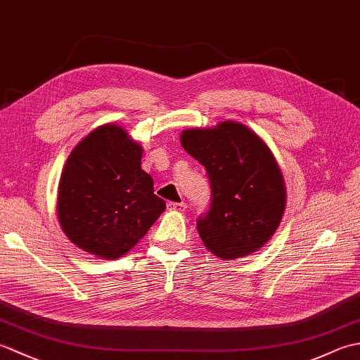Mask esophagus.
I'll list each match as a JSON object with an SVG mask.
<instances>
[{
  "instance_id": "34e87169",
  "label": "esophagus",
  "mask_w": 360,
  "mask_h": 360,
  "mask_svg": "<svg viewBox=\"0 0 360 360\" xmlns=\"http://www.w3.org/2000/svg\"><path fill=\"white\" fill-rule=\"evenodd\" d=\"M168 210H174V212H186L187 204L186 202H168L167 204Z\"/></svg>"
}]
</instances>
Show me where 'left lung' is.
Returning <instances> with one entry per match:
<instances>
[{
	"instance_id": "left-lung-1",
	"label": "left lung",
	"mask_w": 360,
	"mask_h": 360,
	"mask_svg": "<svg viewBox=\"0 0 360 360\" xmlns=\"http://www.w3.org/2000/svg\"><path fill=\"white\" fill-rule=\"evenodd\" d=\"M181 143L209 178V210L196 219L204 246L229 259L249 255L269 241L285 212L286 192L266 143L236 122L187 129Z\"/></svg>"
}]
</instances>
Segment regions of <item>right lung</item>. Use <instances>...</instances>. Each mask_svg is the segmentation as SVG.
I'll return each instance as SVG.
<instances>
[{"mask_svg": "<svg viewBox=\"0 0 360 360\" xmlns=\"http://www.w3.org/2000/svg\"><path fill=\"white\" fill-rule=\"evenodd\" d=\"M141 158L142 148L117 125L98 127L72 150L60 178L57 210L75 246L119 258L165 210Z\"/></svg>", "mask_w": 360, "mask_h": 360, "instance_id": "obj_1", "label": "right lung"}]
</instances>
